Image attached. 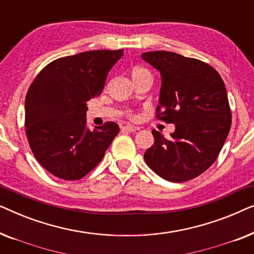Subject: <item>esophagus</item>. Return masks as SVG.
Wrapping results in <instances>:
<instances>
[{
  "label": "esophagus",
  "mask_w": 254,
  "mask_h": 254,
  "mask_svg": "<svg viewBox=\"0 0 254 254\" xmlns=\"http://www.w3.org/2000/svg\"><path fill=\"white\" fill-rule=\"evenodd\" d=\"M123 129L126 130V131H130V133H134V131L138 130L140 128L136 127V126H131V125H126V126L123 127Z\"/></svg>",
  "instance_id": "esophagus-1"
}]
</instances>
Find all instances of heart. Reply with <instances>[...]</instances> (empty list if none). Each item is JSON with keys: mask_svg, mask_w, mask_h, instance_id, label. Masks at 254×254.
Segmentation results:
<instances>
[{"mask_svg": "<svg viewBox=\"0 0 254 254\" xmlns=\"http://www.w3.org/2000/svg\"><path fill=\"white\" fill-rule=\"evenodd\" d=\"M147 69L142 68V67H138V65H135V67L131 68V77L133 78H136L138 76L143 75V74H147Z\"/></svg>", "mask_w": 254, "mask_h": 254, "instance_id": "obj_1", "label": "heart"}]
</instances>
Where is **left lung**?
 Listing matches in <instances>:
<instances>
[{"label":"left lung","mask_w":254,"mask_h":254,"mask_svg":"<svg viewBox=\"0 0 254 254\" xmlns=\"http://www.w3.org/2000/svg\"><path fill=\"white\" fill-rule=\"evenodd\" d=\"M141 57L162 76L156 118L176 126L169 138L152 130L155 143L147 149L144 161L163 179L189 182L216 161L230 130L224 82L211 65L197 59L166 51Z\"/></svg>","instance_id":"obj_1"}]
</instances>
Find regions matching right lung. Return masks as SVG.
I'll return each instance as SVG.
<instances>
[{
	"mask_svg": "<svg viewBox=\"0 0 254 254\" xmlns=\"http://www.w3.org/2000/svg\"><path fill=\"white\" fill-rule=\"evenodd\" d=\"M124 50L89 51L57 59L31 83L25 98L27 141L39 164L64 180H78L98 165L119 126L90 130L86 102L102 93Z\"/></svg>",
	"mask_w": 254,
	"mask_h": 254,
	"instance_id": "obj_1",
	"label": "right lung"
}]
</instances>
